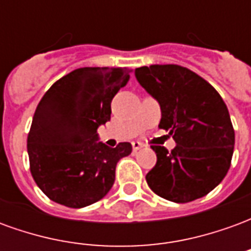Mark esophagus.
Instances as JSON below:
<instances>
[{"mask_svg": "<svg viewBox=\"0 0 251 251\" xmlns=\"http://www.w3.org/2000/svg\"><path fill=\"white\" fill-rule=\"evenodd\" d=\"M131 147H133V151L137 152V151H140L141 148H144V144H141V142L138 141H133L131 142Z\"/></svg>", "mask_w": 251, "mask_h": 251, "instance_id": "obj_1", "label": "esophagus"}]
</instances>
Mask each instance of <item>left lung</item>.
Segmentation results:
<instances>
[{"label":"left lung","mask_w":251,"mask_h":251,"mask_svg":"<svg viewBox=\"0 0 251 251\" xmlns=\"http://www.w3.org/2000/svg\"><path fill=\"white\" fill-rule=\"evenodd\" d=\"M134 74L160 104L158 127L176 142L171 152L152 147L157 163L147 175L149 188L175 203L203 198L225 179L231 164L235 134L226 103L210 83L185 67L153 64Z\"/></svg>","instance_id":"1"}]
</instances>
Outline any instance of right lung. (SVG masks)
Listing matches in <instances>:
<instances>
[{"instance_id": "1", "label": "right lung", "mask_w": 251, "mask_h": 251, "mask_svg": "<svg viewBox=\"0 0 251 251\" xmlns=\"http://www.w3.org/2000/svg\"><path fill=\"white\" fill-rule=\"evenodd\" d=\"M127 68L83 67L60 77L36 107L28 134L30 174L59 204L82 208L104 198L129 142L110 148L98 127L110 121L111 100L129 80Z\"/></svg>"}]
</instances>
